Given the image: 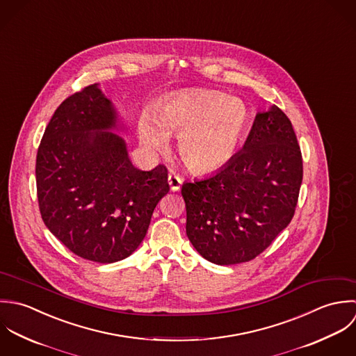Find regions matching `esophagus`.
Returning a JSON list of instances; mask_svg holds the SVG:
<instances>
[{
    "mask_svg": "<svg viewBox=\"0 0 356 356\" xmlns=\"http://www.w3.org/2000/svg\"><path fill=\"white\" fill-rule=\"evenodd\" d=\"M168 183H169L172 191H179L180 187H181L183 180H181V177L179 175H176L175 172H170L169 176H168Z\"/></svg>",
    "mask_w": 356,
    "mask_h": 356,
    "instance_id": "1",
    "label": "esophagus"
}]
</instances>
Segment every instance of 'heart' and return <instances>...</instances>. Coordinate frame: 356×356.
<instances>
[{
  "label": "heart",
  "instance_id": "b5f03b06",
  "mask_svg": "<svg viewBox=\"0 0 356 356\" xmlns=\"http://www.w3.org/2000/svg\"><path fill=\"white\" fill-rule=\"evenodd\" d=\"M249 110L238 97L194 89L165 99L154 115L143 113L139 138L149 152H166L169 136H179V152L188 169L209 173L236 152L249 128Z\"/></svg>",
  "mask_w": 356,
  "mask_h": 356
}]
</instances>
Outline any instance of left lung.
I'll return each instance as SVG.
<instances>
[{
  "label": "left lung",
  "mask_w": 356,
  "mask_h": 356,
  "mask_svg": "<svg viewBox=\"0 0 356 356\" xmlns=\"http://www.w3.org/2000/svg\"><path fill=\"white\" fill-rule=\"evenodd\" d=\"M302 159L277 106L257 113L243 148L204 179L186 181V232L208 261L231 266L264 252L293 218Z\"/></svg>",
  "instance_id": "1"
}]
</instances>
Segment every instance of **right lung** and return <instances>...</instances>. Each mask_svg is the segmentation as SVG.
<instances>
[{
  "mask_svg": "<svg viewBox=\"0 0 356 356\" xmlns=\"http://www.w3.org/2000/svg\"><path fill=\"white\" fill-rule=\"evenodd\" d=\"M118 114L99 83L69 96L51 118L37 152L42 220L74 254L115 263L142 243L151 216L168 194V169L134 166L114 134Z\"/></svg>",
  "mask_w": 356,
  "mask_h": 356,
  "instance_id": "right-lung-1",
  "label": "right lung"
}]
</instances>
